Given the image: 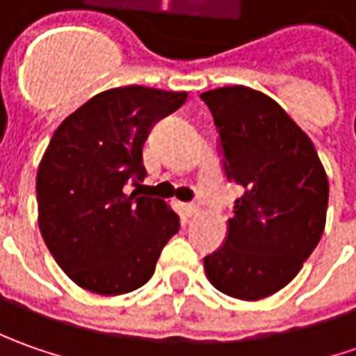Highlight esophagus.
I'll return each mask as SVG.
<instances>
[{
  "label": "esophagus",
  "instance_id": "esophagus-1",
  "mask_svg": "<svg viewBox=\"0 0 356 356\" xmlns=\"http://www.w3.org/2000/svg\"><path fill=\"white\" fill-rule=\"evenodd\" d=\"M198 212V204H194V202H188L184 204V213L190 218V216H194V213Z\"/></svg>",
  "mask_w": 356,
  "mask_h": 356
}]
</instances>
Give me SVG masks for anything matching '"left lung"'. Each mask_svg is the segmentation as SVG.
<instances>
[{"instance_id": "obj_1", "label": "left lung", "mask_w": 356, "mask_h": 356, "mask_svg": "<svg viewBox=\"0 0 356 356\" xmlns=\"http://www.w3.org/2000/svg\"><path fill=\"white\" fill-rule=\"evenodd\" d=\"M200 97L212 111L224 174L243 188L226 241L204 269L218 291L257 301L283 289L317 248L327 174L311 138L267 95L236 85Z\"/></svg>"}]
</instances>
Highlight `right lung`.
<instances>
[{
	"label": "right lung",
	"mask_w": 356,
	"mask_h": 356,
	"mask_svg": "<svg viewBox=\"0 0 356 356\" xmlns=\"http://www.w3.org/2000/svg\"><path fill=\"white\" fill-rule=\"evenodd\" d=\"M188 92L118 87L95 95L55 130L37 172L39 229L79 287L122 295L152 277L180 218L160 198L127 194L143 182V146Z\"/></svg>",
	"instance_id": "right-lung-1"
}]
</instances>
